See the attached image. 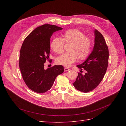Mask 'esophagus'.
I'll use <instances>...</instances> for the list:
<instances>
[{
  "label": "esophagus",
  "mask_w": 126,
  "mask_h": 126,
  "mask_svg": "<svg viewBox=\"0 0 126 126\" xmlns=\"http://www.w3.org/2000/svg\"><path fill=\"white\" fill-rule=\"evenodd\" d=\"M69 70V69L67 67H65L64 68V71H68Z\"/></svg>",
  "instance_id": "obj_1"
}]
</instances>
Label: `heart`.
<instances>
[{"label": "heart", "instance_id": "b5f03b06", "mask_svg": "<svg viewBox=\"0 0 126 126\" xmlns=\"http://www.w3.org/2000/svg\"><path fill=\"white\" fill-rule=\"evenodd\" d=\"M65 43L69 44V51L64 53L58 57L56 62L58 65L68 67L79 58L80 60L86 59L90 54L91 41L81 31L78 29H70L65 31L62 34V38H56L50 43V48L58 54L64 51Z\"/></svg>", "mask_w": 126, "mask_h": 126}]
</instances>
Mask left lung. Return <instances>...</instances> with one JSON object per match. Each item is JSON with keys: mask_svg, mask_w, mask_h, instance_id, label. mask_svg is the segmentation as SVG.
<instances>
[{"mask_svg": "<svg viewBox=\"0 0 126 126\" xmlns=\"http://www.w3.org/2000/svg\"><path fill=\"white\" fill-rule=\"evenodd\" d=\"M94 49L86 60L77 66L86 70L85 75L78 72L73 85L80 91L89 92L98 86L106 74L108 65L109 50L105 39L100 32L95 30ZM82 71H81V72Z\"/></svg>", "mask_w": 126, "mask_h": 126, "instance_id": "8db88e82", "label": "left lung"}]
</instances>
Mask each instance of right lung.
I'll return each mask as SVG.
<instances>
[{
    "mask_svg": "<svg viewBox=\"0 0 126 126\" xmlns=\"http://www.w3.org/2000/svg\"><path fill=\"white\" fill-rule=\"evenodd\" d=\"M55 25L44 24L26 37L20 51L19 66L26 86L32 90L42 94L49 90L56 77L64 72L62 65H55L46 70L44 63L50 61V39L54 32L61 30Z\"/></svg>",
    "mask_w": 126,
    "mask_h": 126,
    "instance_id": "1",
    "label": "right lung"
}]
</instances>
